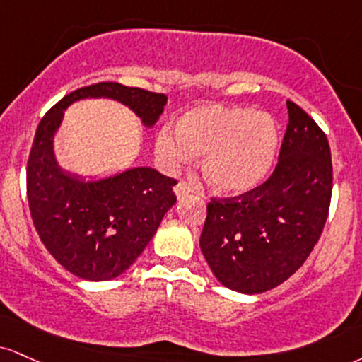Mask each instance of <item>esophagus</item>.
Here are the masks:
<instances>
[{
  "instance_id": "1",
  "label": "esophagus",
  "mask_w": 362,
  "mask_h": 362,
  "mask_svg": "<svg viewBox=\"0 0 362 362\" xmlns=\"http://www.w3.org/2000/svg\"><path fill=\"white\" fill-rule=\"evenodd\" d=\"M189 192H190V185L187 184V182L180 180V182H178V184L175 185V195H177L178 199H184L185 195H189Z\"/></svg>"
}]
</instances>
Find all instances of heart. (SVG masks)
Listing matches in <instances>:
<instances>
[{"label": "heart", "mask_w": 362, "mask_h": 362, "mask_svg": "<svg viewBox=\"0 0 362 362\" xmlns=\"http://www.w3.org/2000/svg\"><path fill=\"white\" fill-rule=\"evenodd\" d=\"M278 151L272 116L250 107L209 104L187 111L177 128L167 124L156 136V153L168 168L202 156V173L216 192L241 195L261 185Z\"/></svg>", "instance_id": "heart-1"}]
</instances>
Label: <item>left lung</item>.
I'll list each match as a JSON object with an SVG mask.
<instances>
[{
    "label": "left lung",
    "mask_w": 362,
    "mask_h": 362,
    "mask_svg": "<svg viewBox=\"0 0 362 362\" xmlns=\"http://www.w3.org/2000/svg\"><path fill=\"white\" fill-rule=\"evenodd\" d=\"M273 173L251 192L211 199L200 250L217 280L239 293L275 288L305 263L327 221V136L295 103Z\"/></svg>",
    "instance_id": "8db88e82"
}]
</instances>
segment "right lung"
<instances>
[{
	"mask_svg": "<svg viewBox=\"0 0 362 362\" xmlns=\"http://www.w3.org/2000/svg\"><path fill=\"white\" fill-rule=\"evenodd\" d=\"M87 98L124 104L151 128L167 95L117 82H99L67 94L42 117L27 165V195L33 226L47 250L72 275L104 281L123 275L141 255L163 216L177 202L175 178L150 167L128 168L84 182L64 172L54 155V138L64 111Z\"/></svg>",
	"mask_w": 362,
	"mask_h": 362,
	"instance_id": "obj_1",
	"label": "right lung"
}]
</instances>
